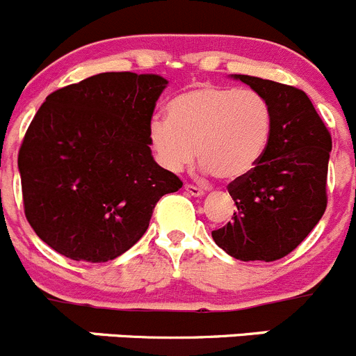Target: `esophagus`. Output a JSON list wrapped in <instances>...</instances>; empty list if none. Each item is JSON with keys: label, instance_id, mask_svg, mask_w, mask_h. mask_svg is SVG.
<instances>
[{"label": "esophagus", "instance_id": "34e87169", "mask_svg": "<svg viewBox=\"0 0 356 356\" xmlns=\"http://www.w3.org/2000/svg\"><path fill=\"white\" fill-rule=\"evenodd\" d=\"M185 192L192 197H202L204 195V190L199 188V186H193V185H185Z\"/></svg>", "mask_w": 356, "mask_h": 356}]
</instances>
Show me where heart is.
<instances>
[{"mask_svg": "<svg viewBox=\"0 0 356 356\" xmlns=\"http://www.w3.org/2000/svg\"><path fill=\"white\" fill-rule=\"evenodd\" d=\"M166 114L150 121L149 145L170 173L185 170L197 152L204 173L241 179L258 166L272 140V105L254 90L199 84L171 98Z\"/></svg>", "mask_w": 356, "mask_h": 356, "instance_id": "obj_1", "label": "heart"}]
</instances>
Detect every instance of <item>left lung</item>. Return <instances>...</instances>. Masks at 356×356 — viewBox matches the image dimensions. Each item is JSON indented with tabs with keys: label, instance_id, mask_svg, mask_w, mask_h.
I'll return each mask as SVG.
<instances>
[{
	"label": "left lung",
	"instance_id": "1",
	"mask_svg": "<svg viewBox=\"0 0 356 356\" xmlns=\"http://www.w3.org/2000/svg\"><path fill=\"white\" fill-rule=\"evenodd\" d=\"M230 77L270 102L273 131L258 166L228 185L234 221L211 235L232 258L275 261L305 241L325 211L332 140L305 91L254 76Z\"/></svg>",
	"mask_w": 356,
	"mask_h": 356
}]
</instances>
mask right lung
I'll list each match as a JSON object with an SVG mask.
<instances>
[{
    "instance_id": "right-lung-1",
    "label": "right lung",
    "mask_w": 356,
    "mask_h": 356,
    "mask_svg": "<svg viewBox=\"0 0 356 356\" xmlns=\"http://www.w3.org/2000/svg\"><path fill=\"white\" fill-rule=\"evenodd\" d=\"M168 86L157 74L102 72L48 95L19 152L26 218L76 261L115 259L183 183L154 161L149 124Z\"/></svg>"
}]
</instances>
